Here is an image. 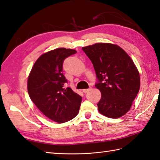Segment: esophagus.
Instances as JSON below:
<instances>
[{
  "label": "esophagus",
  "mask_w": 160,
  "mask_h": 160,
  "mask_svg": "<svg viewBox=\"0 0 160 160\" xmlns=\"http://www.w3.org/2000/svg\"><path fill=\"white\" fill-rule=\"evenodd\" d=\"M90 90V88H87V89H83L82 91H83V93H87V92L89 91Z\"/></svg>",
  "instance_id": "esophagus-1"
}]
</instances>
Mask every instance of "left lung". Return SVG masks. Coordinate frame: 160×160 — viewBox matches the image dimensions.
Instances as JSON below:
<instances>
[{"instance_id": "8db88e82", "label": "left lung", "mask_w": 160, "mask_h": 160, "mask_svg": "<svg viewBox=\"0 0 160 160\" xmlns=\"http://www.w3.org/2000/svg\"><path fill=\"white\" fill-rule=\"evenodd\" d=\"M91 60L100 90L98 102L100 113L111 118H118L128 112L140 90V73L133 60L119 46L96 43L82 47Z\"/></svg>"}]
</instances>
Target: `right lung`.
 I'll return each instance as SVG.
<instances>
[{"mask_svg":"<svg viewBox=\"0 0 160 160\" xmlns=\"http://www.w3.org/2000/svg\"><path fill=\"white\" fill-rule=\"evenodd\" d=\"M76 52L66 48L45 52L36 60L28 77L31 100L44 116L58 123L69 121L79 112L82 97L70 88H63L67 82L62 73L63 62Z\"/></svg>","mask_w":160,"mask_h":160,"instance_id":"1","label":"right lung"}]
</instances>
